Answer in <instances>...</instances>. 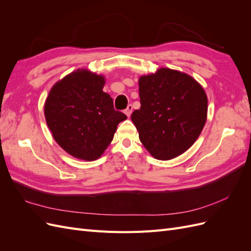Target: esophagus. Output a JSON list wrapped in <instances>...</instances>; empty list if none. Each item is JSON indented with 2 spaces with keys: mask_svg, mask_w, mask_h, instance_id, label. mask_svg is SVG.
I'll use <instances>...</instances> for the list:
<instances>
[{
  "mask_svg": "<svg viewBox=\"0 0 251 251\" xmlns=\"http://www.w3.org/2000/svg\"><path fill=\"white\" fill-rule=\"evenodd\" d=\"M132 111H133V105H132V104H128L127 108L125 110L126 115L127 117H130L131 114H132Z\"/></svg>",
  "mask_w": 251,
  "mask_h": 251,
  "instance_id": "obj_1",
  "label": "esophagus"
}]
</instances>
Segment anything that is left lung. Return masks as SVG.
Listing matches in <instances>:
<instances>
[{"instance_id":"8db88e82","label":"left lung","mask_w":251,"mask_h":251,"mask_svg":"<svg viewBox=\"0 0 251 251\" xmlns=\"http://www.w3.org/2000/svg\"><path fill=\"white\" fill-rule=\"evenodd\" d=\"M139 110L132 121L149 153L170 160L199 137L207 117V96L188 74L161 68L139 78Z\"/></svg>"}]
</instances>
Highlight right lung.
<instances>
[{
    "label": "right lung",
    "instance_id": "1",
    "mask_svg": "<svg viewBox=\"0 0 251 251\" xmlns=\"http://www.w3.org/2000/svg\"><path fill=\"white\" fill-rule=\"evenodd\" d=\"M104 77L78 69L57 81L45 102V118L58 146L86 161L100 158L126 119L104 93Z\"/></svg>",
    "mask_w": 251,
    "mask_h": 251
}]
</instances>
